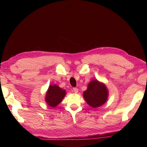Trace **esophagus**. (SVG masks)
<instances>
[{"label":"esophagus","instance_id":"esophagus-1","mask_svg":"<svg viewBox=\"0 0 147 147\" xmlns=\"http://www.w3.org/2000/svg\"><path fill=\"white\" fill-rule=\"evenodd\" d=\"M78 91H79V89L78 88H73V92H74L75 94H78Z\"/></svg>","mask_w":147,"mask_h":147}]
</instances>
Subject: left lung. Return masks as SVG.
Masks as SVG:
<instances>
[{"mask_svg":"<svg viewBox=\"0 0 147 147\" xmlns=\"http://www.w3.org/2000/svg\"><path fill=\"white\" fill-rule=\"evenodd\" d=\"M109 92L105 84L98 80H92L83 92V98L87 104L94 109L101 107L107 101Z\"/></svg>","mask_w":147,"mask_h":147,"instance_id":"1","label":"left lung"}]
</instances>
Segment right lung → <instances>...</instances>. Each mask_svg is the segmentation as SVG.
<instances>
[{"label":"right lung","instance_id":"obj_1","mask_svg":"<svg viewBox=\"0 0 147 147\" xmlns=\"http://www.w3.org/2000/svg\"><path fill=\"white\" fill-rule=\"evenodd\" d=\"M66 95V91L57 84H51L46 92V103L52 108H55Z\"/></svg>","mask_w":147,"mask_h":147}]
</instances>
